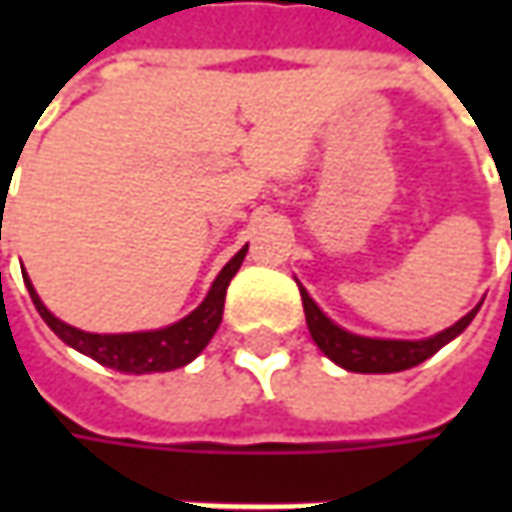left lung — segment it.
Wrapping results in <instances>:
<instances>
[{
	"label": "left lung",
	"instance_id": "obj_1",
	"mask_svg": "<svg viewBox=\"0 0 512 512\" xmlns=\"http://www.w3.org/2000/svg\"><path fill=\"white\" fill-rule=\"evenodd\" d=\"M299 293H302V305H305L307 330H310L316 347L325 353L330 362H336L350 373H399V370H410V367L422 364L424 359H430L433 353H439L444 344L453 342L459 333H464V327L473 322V316L482 307L476 305L456 325H450L436 336L410 342V339H376V336L350 333V330L336 325L325 310L310 299V293L302 285H299Z\"/></svg>",
	"mask_w": 512,
	"mask_h": 512
}]
</instances>
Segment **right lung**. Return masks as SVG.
Listing matches in <instances>:
<instances>
[{
    "instance_id": "right-lung-1",
    "label": "right lung",
    "mask_w": 512,
    "mask_h": 512,
    "mask_svg": "<svg viewBox=\"0 0 512 512\" xmlns=\"http://www.w3.org/2000/svg\"><path fill=\"white\" fill-rule=\"evenodd\" d=\"M245 253L247 245L219 270V276L213 279L202 305L190 310L185 319H179L168 327H159V330H136V333H88V330H79V327L68 325L50 313L45 302L39 299L36 287L30 285L28 276H25V285H28L30 299L39 310V316L68 347L85 353L93 362L119 370V373H133V376L165 373V370H176V367H185V364L193 362L205 350L207 342L213 339V333L222 325L227 285L245 262Z\"/></svg>"
}]
</instances>
